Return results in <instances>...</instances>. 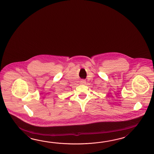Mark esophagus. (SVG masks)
<instances>
[{"label":"esophagus","instance_id":"1","mask_svg":"<svg viewBox=\"0 0 154 154\" xmlns=\"http://www.w3.org/2000/svg\"><path fill=\"white\" fill-rule=\"evenodd\" d=\"M80 84H86V81L84 80H82V81L80 82Z\"/></svg>","mask_w":154,"mask_h":154}]
</instances>
